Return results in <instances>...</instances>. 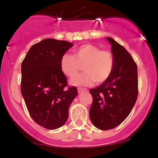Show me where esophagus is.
<instances>
[{
  "label": "esophagus",
  "instance_id": "obj_1",
  "mask_svg": "<svg viewBox=\"0 0 158 158\" xmlns=\"http://www.w3.org/2000/svg\"><path fill=\"white\" fill-rule=\"evenodd\" d=\"M77 91H78L79 94H81V93H83V92H88V90L83 88H77Z\"/></svg>",
  "mask_w": 158,
  "mask_h": 158
}]
</instances>
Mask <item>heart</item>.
<instances>
[{"instance_id": "obj_1", "label": "heart", "mask_w": 158, "mask_h": 158, "mask_svg": "<svg viewBox=\"0 0 158 158\" xmlns=\"http://www.w3.org/2000/svg\"><path fill=\"white\" fill-rule=\"evenodd\" d=\"M83 65L85 71L74 77V85H90L94 82L101 83L111 76L114 67V57L110 51L102 50L91 44H83L73 50V55H62L60 62L61 71L66 76L73 77Z\"/></svg>"}]
</instances>
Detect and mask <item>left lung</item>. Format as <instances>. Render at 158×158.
I'll return each mask as SVG.
<instances>
[{"mask_svg":"<svg viewBox=\"0 0 158 158\" xmlns=\"http://www.w3.org/2000/svg\"><path fill=\"white\" fill-rule=\"evenodd\" d=\"M114 67L111 76L90 90L93 103L90 121L96 128L109 130L118 126L132 110L138 95L137 67L126 49L111 37Z\"/></svg>","mask_w":158,"mask_h":158,"instance_id":"8db88e82","label":"left lung"}]
</instances>
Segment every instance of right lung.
<instances>
[{
  "label": "right lung",
  "instance_id": "obj_1",
  "mask_svg": "<svg viewBox=\"0 0 158 158\" xmlns=\"http://www.w3.org/2000/svg\"><path fill=\"white\" fill-rule=\"evenodd\" d=\"M73 46L66 41L45 39L31 46L21 63V94L31 117L45 129L65 124L77 95L76 87L68 86L60 67L62 56Z\"/></svg>",
  "mask_w": 158,
  "mask_h": 158
}]
</instances>
